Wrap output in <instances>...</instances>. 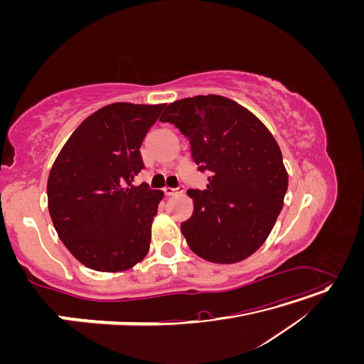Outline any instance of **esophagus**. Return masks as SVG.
<instances>
[{
	"label": "esophagus",
	"instance_id": "obj_1",
	"mask_svg": "<svg viewBox=\"0 0 364 364\" xmlns=\"http://www.w3.org/2000/svg\"><path fill=\"white\" fill-rule=\"evenodd\" d=\"M183 193V186H178V188H170V186H165L164 188V194L165 196H178V194H182Z\"/></svg>",
	"mask_w": 364,
	"mask_h": 364
}]
</instances>
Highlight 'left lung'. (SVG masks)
<instances>
[{
  "label": "left lung",
  "instance_id": "8db88e82",
  "mask_svg": "<svg viewBox=\"0 0 364 364\" xmlns=\"http://www.w3.org/2000/svg\"><path fill=\"white\" fill-rule=\"evenodd\" d=\"M162 123L190 142L206 190H188L193 215L181 225L200 258L232 264L257 252L281 213L289 176L269 129L246 107L222 95H196L167 106Z\"/></svg>",
  "mask_w": 364,
  "mask_h": 364
}]
</instances>
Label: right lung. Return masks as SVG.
<instances>
[{
  "instance_id": "1",
  "label": "right lung",
  "mask_w": 364,
  "mask_h": 364,
  "mask_svg": "<svg viewBox=\"0 0 364 364\" xmlns=\"http://www.w3.org/2000/svg\"><path fill=\"white\" fill-rule=\"evenodd\" d=\"M165 105L114 103L77 127L48 176V211L83 266L121 272L147 255L162 191L134 185L141 144Z\"/></svg>"
}]
</instances>
